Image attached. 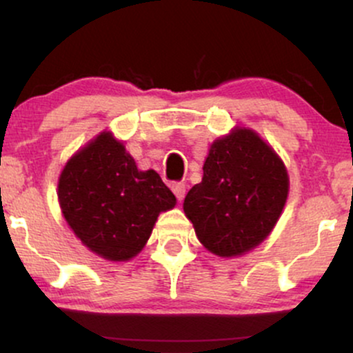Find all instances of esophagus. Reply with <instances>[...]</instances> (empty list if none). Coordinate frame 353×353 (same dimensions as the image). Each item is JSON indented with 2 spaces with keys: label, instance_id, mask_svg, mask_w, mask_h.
Wrapping results in <instances>:
<instances>
[{
  "label": "esophagus",
  "instance_id": "34e87169",
  "mask_svg": "<svg viewBox=\"0 0 353 353\" xmlns=\"http://www.w3.org/2000/svg\"><path fill=\"white\" fill-rule=\"evenodd\" d=\"M171 189H172L174 196L177 197V201L184 199V196H185V184H184V182H172Z\"/></svg>",
  "mask_w": 353,
  "mask_h": 353
}]
</instances>
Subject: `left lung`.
<instances>
[{
	"label": "left lung",
	"mask_w": 353,
	"mask_h": 353,
	"mask_svg": "<svg viewBox=\"0 0 353 353\" xmlns=\"http://www.w3.org/2000/svg\"><path fill=\"white\" fill-rule=\"evenodd\" d=\"M202 182L184 199V212L205 249L241 255L269 236L289 194L279 156L250 129H236L210 145Z\"/></svg>",
	"instance_id": "obj_1"
}]
</instances>
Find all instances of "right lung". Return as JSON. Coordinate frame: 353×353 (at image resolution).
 <instances>
[{"instance_id":"right-lung-1","label":"right lung","mask_w":353,"mask_h":353,"mask_svg":"<svg viewBox=\"0 0 353 353\" xmlns=\"http://www.w3.org/2000/svg\"><path fill=\"white\" fill-rule=\"evenodd\" d=\"M58 199L81 242L108 261L139 254L159 212L176 205L159 174L139 171L111 132H101L68 161Z\"/></svg>"}]
</instances>
